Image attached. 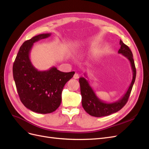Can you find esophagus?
I'll return each mask as SVG.
<instances>
[{
    "label": "esophagus",
    "instance_id": "obj_1",
    "mask_svg": "<svg viewBox=\"0 0 149 149\" xmlns=\"http://www.w3.org/2000/svg\"><path fill=\"white\" fill-rule=\"evenodd\" d=\"M73 78L74 79H78L79 78V74L78 73H75L73 76Z\"/></svg>",
    "mask_w": 149,
    "mask_h": 149
}]
</instances>
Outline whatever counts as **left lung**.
<instances>
[{"label": "left lung", "mask_w": 149, "mask_h": 149, "mask_svg": "<svg viewBox=\"0 0 149 149\" xmlns=\"http://www.w3.org/2000/svg\"><path fill=\"white\" fill-rule=\"evenodd\" d=\"M120 48L119 49L118 53L122 54L130 61L132 70V79L127 91L120 100L114 102H106L101 100L94 93V90L89 84L88 80L84 77L79 79L80 84L81 94L82 96V106L86 112L89 115L94 117H102L111 115L119 111L127 103L129 97L130 92L135 82L136 77V69L135 66L133 59L132 53L128 46L125 45L123 41L120 40ZM84 76L87 77L84 73Z\"/></svg>", "instance_id": "obj_1"}]
</instances>
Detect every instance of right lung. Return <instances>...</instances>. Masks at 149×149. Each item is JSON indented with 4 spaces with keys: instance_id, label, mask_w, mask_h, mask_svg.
I'll list each match as a JSON object with an SVG mask.
<instances>
[{
    "instance_id": "obj_1",
    "label": "right lung",
    "mask_w": 149,
    "mask_h": 149,
    "mask_svg": "<svg viewBox=\"0 0 149 149\" xmlns=\"http://www.w3.org/2000/svg\"><path fill=\"white\" fill-rule=\"evenodd\" d=\"M50 35L40 34L25 41L13 65V76L21 102L29 109L40 114L51 113L57 109L61 102L64 86L74 74V71H60L55 66L39 71L31 63L30 53L33 43Z\"/></svg>"
}]
</instances>
